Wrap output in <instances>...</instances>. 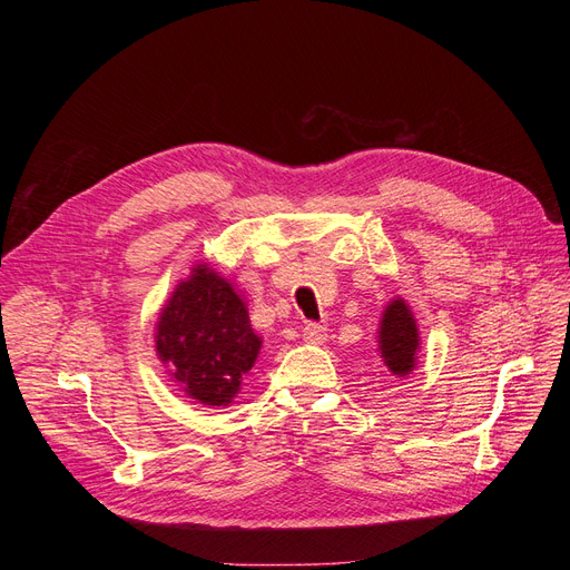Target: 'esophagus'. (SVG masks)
Wrapping results in <instances>:
<instances>
[{"label": "esophagus", "mask_w": 570, "mask_h": 570, "mask_svg": "<svg viewBox=\"0 0 570 570\" xmlns=\"http://www.w3.org/2000/svg\"><path fill=\"white\" fill-rule=\"evenodd\" d=\"M325 327L321 325V323H307L305 327H303V340L307 342V344H323L325 342Z\"/></svg>", "instance_id": "esophagus-1"}]
</instances>
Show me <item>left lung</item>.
Returning a JSON list of instances; mask_svg holds the SVG:
<instances>
[{
    "instance_id": "left-lung-1",
    "label": "left lung",
    "mask_w": 570,
    "mask_h": 570,
    "mask_svg": "<svg viewBox=\"0 0 570 570\" xmlns=\"http://www.w3.org/2000/svg\"><path fill=\"white\" fill-rule=\"evenodd\" d=\"M417 327L411 309L404 305V301H393L385 307L383 321H381V357L385 367L393 374H409L415 365V351H417Z\"/></svg>"
}]
</instances>
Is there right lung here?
<instances>
[{
    "mask_svg": "<svg viewBox=\"0 0 570 570\" xmlns=\"http://www.w3.org/2000/svg\"><path fill=\"white\" fill-rule=\"evenodd\" d=\"M261 337L245 303L213 269L198 265L183 282L157 327V353L183 391L207 406H226L252 370Z\"/></svg>",
    "mask_w": 570,
    "mask_h": 570,
    "instance_id": "add662e5",
    "label": "right lung"
}]
</instances>
